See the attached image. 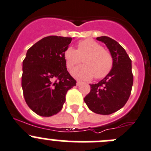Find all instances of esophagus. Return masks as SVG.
I'll return each mask as SVG.
<instances>
[{
  "label": "esophagus",
  "instance_id": "34e87169",
  "mask_svg": "<svg viewBox=\"0 0 151 151\" xmlns=\"http://www.w3.org/2000/svg\"><path fill=\"white\" fill-rule=\"evenodd\" d=\"M81 83H82V82H81V81H77V86H80Z\"/></svg>",
  "mask_w": 151,
  "mask_h": 151
}]
</instances>
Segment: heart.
<instances>
[{
	"label": "heart",
	"mask_w": 151,
	"mask_h": 151,
	"mask_svg": "<svg viewBox=\"0 0 151 151\" xmlns=\"http://www.w3.org/2000/svg\"><path fill=\"white\" fill-rule=\"evenodd\" d=\"M63 56L68 70L74 68L83 59V65L71 71L74 77L83 81H89L94 77L96 80L104 78L111 72L114 65V58L111 52L92 39L79 42L77 50L67 47Z\"/></svg>",
	"instance_id": "obj_1"
}]
</instances>
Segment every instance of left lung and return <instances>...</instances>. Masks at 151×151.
I'll list each match as a JSON object with an SVG mask.
<instances>
[{
	"instance_id": "8db88e82",
	"label": "left lung",
	"mask_w": 151,
	"mask_h": 151,
	"mask_svg": "<svg viewBox=\"0 0 151 151\" xmlns=\"http://www.w3.org/2000/svg\"><path fill=\"white\" fill-rule=\"evenodd\" d=\"M96 39L109 49L114 65L103 80L91 84V90L84 98V101L94 113L108 115L123 108L129 98L133 84L132 61L126 50L114 39L106 36Z\"/></svg>"
}]
</instances>
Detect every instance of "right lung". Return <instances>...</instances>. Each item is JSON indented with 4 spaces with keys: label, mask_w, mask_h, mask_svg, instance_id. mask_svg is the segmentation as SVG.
Returning <instances> with one entry per match:
<instances>
[{
    "label": "right lung",
    "mask_w": 151,
    "mask_h": 151,
    "mask_svg": "<svg viewBox=\"0 0 151 151\" xmlns=\"http://www.w3.org/2000/svg\"><path fill=\"white\" fill-rule=\"evenodd\" d=\"M71 40V37H46L28 49L23 60V96L28 107L40 116L59 113L67 92L77 83L67 70L63 56Z\"/></svg>",
    "instance_id": "obj_1"
}]
</instances>
